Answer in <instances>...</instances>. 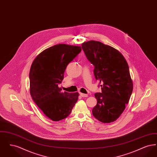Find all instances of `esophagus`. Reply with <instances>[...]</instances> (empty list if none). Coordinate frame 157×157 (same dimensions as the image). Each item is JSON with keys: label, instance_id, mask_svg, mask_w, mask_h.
<instances>
[{"label": "esophagus", "instance_id": "1", "mask_svg": "<svg viewBox=\"0 0 157 157\" xmlns=\"http://www.w3.org/2000/svg\"><path fill=\"white\" fill-rule=\"evenodd\" d=\"M80 95L82 97H88V95L87 94H82V93H81Z\"/></svg>", "mask_w": 157, "mask_h": 157}]
</instances>
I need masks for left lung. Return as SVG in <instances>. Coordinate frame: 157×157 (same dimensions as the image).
Returning <instances> with one entry per match:
<instances>
[{
	"label": "left lung",
	"instance_id": "1",
	"mask_svg": "<svg viewBox=\"0 0 157 157\" xmlns=\"http://www.w3.org/2000/svg\"><path fill=\"white\" fill-rule=\"evenodd\" d=\"M82 48L94 66V75L102 90L95 94L97 104L92 114L104 123L115 121L125 109L133 90L127 60L118 50L101 42H84Z\"/></svg>",
	"mask_w": 157,
	"mask_h": 157
}]
</instances>
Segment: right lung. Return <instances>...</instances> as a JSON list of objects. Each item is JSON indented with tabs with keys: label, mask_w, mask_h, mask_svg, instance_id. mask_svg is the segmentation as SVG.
<instances>
[{
	"label": "right lung",
	"mask_w": 157,
	"mask_h": 157,
	"mask_svg": "<svg viewBox=\"0 0 157 157\" xmlns=\"http://www.w3.org/2000/svg\"><path fill=\"white\" fill-rule=\"evenodd\" d=\"M81 50L78 46L54 45L38 55L31 65V97L45 115L53 121L66 118L78 101V92H62L58 85L63 79L67 65Z\"/></svg>",
	"instance_id": "right-lung-1"
}]
</instances>
